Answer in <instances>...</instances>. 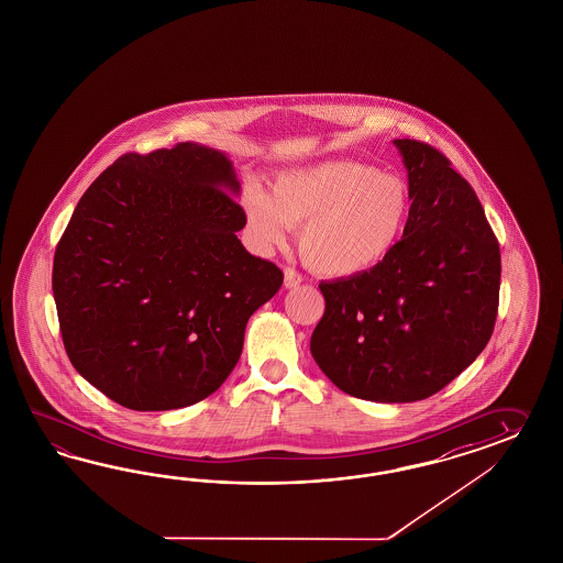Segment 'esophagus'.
<instances>
[{"instance_id": "1", "label": "esophagus", "mask_w": 563, "mask_h": 563, "mask_svg": "<svg viewBox=\"0 0 563 563\" xmlns=\"http://www.w3.org/2000/svg\"><path fill=\"white\" fill-rule=\"evenodd\" d=\"M303 283V276L297 273L295 268H285V287L287 289H295V287H299Z\"/></svg>"}]
</instances>
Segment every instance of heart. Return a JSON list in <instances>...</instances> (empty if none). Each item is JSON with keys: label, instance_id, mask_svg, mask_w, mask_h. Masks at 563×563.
I'll return each mask as SVG.
<instances>
[{"label": "heart", "instance_id": "1", "mask_svg": "<svg viewBox=\"0 0 563 563\" xmlns=\"http://www.w3.org/2000/svg\"><path fill=\"white\" fill-rule=\"evenodd\" d=\"M245 225L260 250L287 243L298 228L299 252L323 276H356L380 266L404 242L413 197L406 180L373 164L328 159L280 172L273 195L245 186Z\"/></svg>", "mask_w": 563, "mask_h": 563}]
</instances>
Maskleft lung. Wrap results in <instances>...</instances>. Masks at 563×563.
I'll return each mask as SVG.
<instances>
[{
	"instance_id": "8db88e82",
	"label": "left lung",
	"mask_w": 563,
	"mask_h": 563,
	"mask_svg": "<svg viewBox=\"0 0 563 563\" xmlns=\"http://www.w3.org/2000/svg\"><path fill=\"white\" fill-rule=\"evenodd\" d=\"M413 217L365 274L321 283L311 354L349 396L408 404L434 396L486 349L500 297V245L472 186L434 147L396 139Z\"/></svg>"
}]
</instances>
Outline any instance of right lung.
<instances>
[{
	"instance_id": "add662e5",
	"label": "right lung",
	"mask_w": 563,
	"mask_h": 563,
	"mask_svg": "<svg viewBox=\"0 0 563 563\" xmlns=\"http://www.w3.org/2000/svg\"><path fill=\"white\" fill-rule=\"evenodd\" d=\"M228 155L192 141L126 153L79 198L53 295L77 373L129 410L192 406L238 365L245 323L283 271L238 240Z\"/></svg>"
}]
</instances>
